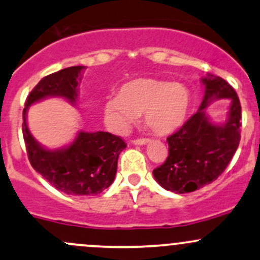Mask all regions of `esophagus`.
Instances as JSON below:
<instances>
[{"instance_id":"34e87169","label":"esophagus","mask_w":260,"mask_h":260,"mask_svg":"<svg viewBox=\"0 0 260 260\" xmlns=\"http://www.w3.org/2000/svg\"><path fill=\"white\" fill-rule=\"evenodd\" d=\"M148 142H149V139L148 138H138V139H135V141H132V143L136 145H144L147 144Z\"/></svg>"}]
</instances>
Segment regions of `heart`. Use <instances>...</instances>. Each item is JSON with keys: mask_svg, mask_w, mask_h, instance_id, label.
Returning a JSON list of instances; mask_svg holds the SVG:
<instances>
[{"mask_svg": "<svg viewBox=\"0 0 260 260\" xmlns=\"http://www.w3.org/2000/svg\"><path fill=\"white\" fill-rule=\"evenodd\" d=\"M189 90L179 82L138 78L125 82L119 93L105 100L102 112L107 128L123 135L143 113L145 125L155 135H168L184 123L189 112Z\"/></svg>", "mask_w": 260, "mask_h": 260, "instance_id": "b5f03b06", "label": "heart"}]
</instances>
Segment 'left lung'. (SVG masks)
<instances>
[{
    "instance_id": "8db88e82",
    "label": "left lung",
    "mask_w": 260,
    "mask_h": 260,
    "mask_svg": "<svg viewBox=\"0 0 260 260\" xmlns=\"http://www.w3.org/2000/svg\"><path fill=\"white\" fill-rule=\"evenodd\" d=\"M205 95L198 112L174 135L168 137L169 155L153 170L156 182L165 190L186 193L211 184L224 172L241 141V102L233 87L219 76L201 79ZM231 101L228 119L216 125L206 108L212 101Z\"/></svg>"
}]
</instances>
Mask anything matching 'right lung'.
<instances>
[{
  "label": "right lung",
  "mask_w": 260,
  "mask_h": 260,
  "mask_svg": "<svg viewBox=\"0 0 260 260\" xmlns=\"http://www.w3.org/2000/svg\"><path fill=\"white\" fill-rule=\"evenodd\" d=\"M85 67H70L43 78L30 91L23 110V138L28 159L55 189L73 196H92L115 180L117 160L127 147L121 137L108 132L80 131L74 142L60 149H47L34 139L27 125L30 105L48 98H62L76 104L78 85Z\"/></svg>",
  "instance_id": "add662e5"
}]
</instances>
